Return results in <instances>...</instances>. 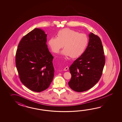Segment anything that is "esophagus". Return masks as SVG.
Here are the masks:
<instances>
[{
	"instance_id": "obj_1",
	"label": "esophagus",
	"mask_w": 122,
	"mask_h": 122,
	"mask_svg": "<svg viewBox=\"0 0 122 122\" xmlns=\"http://www.w3.org/2000/svg\"><path fill=\"white\" fill-rule=\"evenodd\" d=\"M68 69H69V68L67 66V67H65V68L64 69V71H67V70H68Z\"/></svg>"
}]
</instances>
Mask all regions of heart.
Wrapping results in <instances>:
<instances>
[{"label": "heart", "instance_id": "obj_1", "mask_svg": "<svg viewBox=\"0 0 122 122\" xmlns=\"http://www.w3.org/2000/svg\"><path fill=\"white\" fill-rule=\"evenodd\" d=\"M57 36H52L48 44L52 52L57 53L64 46L61 54L72 58L79 57L83 54L88 44V38L84 34L69 28H65L57 32ZM64 45V46L63 45Z\"/></svg>", "mask_w": 122, "mask_h": 122}]
</instances>
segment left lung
<instances>
[{
    "mask_svg": "<svg viewBox=\"0 0 122 122\" xmlns=\"http://www.w3.org/2000/svg\"><path fill=\"white\" fill-rule=\"evenodd\" d=\"M89 37L85 51L69 67L71 78L68 85L77 92L87 91L99 81L105 64L101 39L92 33Z\"/></svg>",
    "mask_w": 122,
    "mask_h": 122,
    "instance_id": "1",
    "label": "left lung"
}]
</instances>
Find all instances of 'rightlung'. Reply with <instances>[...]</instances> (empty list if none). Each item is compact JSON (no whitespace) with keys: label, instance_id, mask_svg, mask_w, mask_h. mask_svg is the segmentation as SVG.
<instances>
[{"label":"right lung","instance_id":"add662e5","mask_svg":"<svg viewBox=\"0 0 122 122\" xmlns=\"http://www.w3.org/2000/svg\"><path fill=\"white\" fill-rule=\"evenodd\" d=\"M47 35L35 28L22 38L16 54L21 82L29 89L41 92L49 87L54 76L53 56L47 48Z\"/></svg>","mask_w":122,"mask_h":122}]
</instances>
